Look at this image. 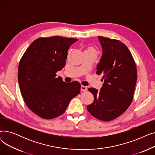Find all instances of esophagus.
I'll return each mask as SVG.
<instances>
[{
	"mask_svg": "<svg viewBox=\"0 0 155 155\" xmlns=\"http://www.w3.org/2000/svg\"><path fill=\"white\" fill-rule=\"evenodd\" d=\"M87 91V87L84 85L81 86V91L82 92H85Z\"/></svg>",
	"mask_w": 155,
	"mask_h": 155,
	"instance_id": "esophagus-1",
	"label": "esophagus"
}]
</instances>
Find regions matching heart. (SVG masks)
<instances>
[{"label":"heart","mask_w":155,"mask_h":155,"mask_svg":"<svg viewBox=\"0 0 155 155\" xmlns=\"http://www.w3.org/2000/svg\"><path fill=\"white\" fill-rule=\"evenodd\" d=\"M87 50H93V51H95V49H94V48H92V47H89V48H88L87 49Z\"/></svg>","instance_id":"b5f03b06"}]
</instances>
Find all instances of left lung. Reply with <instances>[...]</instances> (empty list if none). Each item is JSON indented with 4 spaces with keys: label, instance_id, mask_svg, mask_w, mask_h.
I'll return each instance as SVG.
<instances>
[{
    "label": "left lung",
    "instance_id": "8db88e82",
    "mask_svg": "<svg viewBox=\"0 0 155 155\" xmlns=\"http://www.w3.org/2000/svg\"><path fill=\"white\" fill-rule=\"evenodd\" d=\"M98 38L103 53L96 73L103 75L104 84L100 91L88 88L94 100L87 108L94 117L110 121L120 116L131 105L137 70L131 53L123 43L103 36Z\"/></svg>",
    "mask_w": 155,
    "mask_h": 155
}]
</instances>
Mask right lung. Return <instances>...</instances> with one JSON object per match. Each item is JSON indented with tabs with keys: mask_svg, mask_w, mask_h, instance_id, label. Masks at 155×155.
<instances>
[{
	"mask_svg": "<svg viewBox=\"0 0 155 155\" xmlns=\"http://www.w3.org/2000/svg\"><path fill=\"white\" fill-rule=\"evenodd\" d=\"M77 41L61 36L39 38L22 56L18 68L21 93L27 106L40 117L61 116L80 94L78 82L66 83L56 77V73L65 66L70 46Z\"/></svg>",
	"mask_w": 155,
	"mask_h": 155,
	"instance_id": "obj_1",
	"label": "right lung"
}]
</instances>
